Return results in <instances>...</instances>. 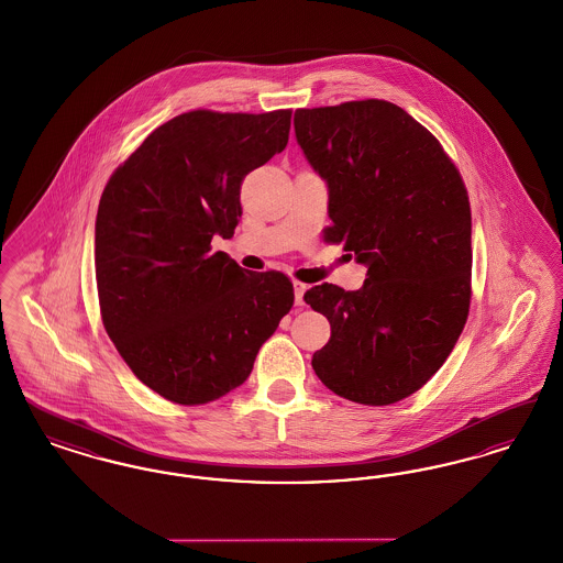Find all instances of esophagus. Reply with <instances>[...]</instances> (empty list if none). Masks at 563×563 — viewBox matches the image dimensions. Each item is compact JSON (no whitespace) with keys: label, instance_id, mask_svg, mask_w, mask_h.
I'll list each match as a JSON object with an SVG mask.
<instances>
[{"label":"esophagus","instance_id":"34e87169","mask_svg":"<svg viewBox=\"0 0 563 563\" xmlns=\"http://www.w3.org/2000/svg\"><path fill=\"white\" fill-rule=\"evenodd\" d=\"M306 289H308V285L294 283L295 303H297V306H303V294H306Z\"/></svg>","mask_w":563,"mask_h":563}]
</instances>
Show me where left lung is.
<instances>
[{
  "mask_svg": "<svg viewBox=\"0 0 563 563\" xmlns=\"http://www.w3.org/2000/svg\"><path fill=\"white\" fill-rule=\"evenodd\" d=\"M294 126L327 184V241L367 268L358 291L322 283L303 295L331 322L314 374L349 401H401L439 372L468 317L466 188L441 143L395 103L297 109Z\"/></svg>",
  "mask_w": 563,
  "mask_h": 563,
  "instance_id": "1",
  "label": "left lung"
}]
</instances>
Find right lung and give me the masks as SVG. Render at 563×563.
Wrapping results in <instances>:
<instances>
[{
	"label": "right lung",
	"instance_id": "1",
	"mask_svg": "<svg viewBox=\"0 0 563 563\" xmlns=\"http://www.w3.org/2000/svg\"><path fill=\"white\" fill-rule=\"evenodd\" d=\"M291 111L181 113L115 168L95 223L101 317L133 374L168 401L239 388L294 306L283 272L211 251L239 225L244 175L287 147Z\"/></svg>",
	"mask_w": 563,
	"mask_h": 563
}]
</instances>
